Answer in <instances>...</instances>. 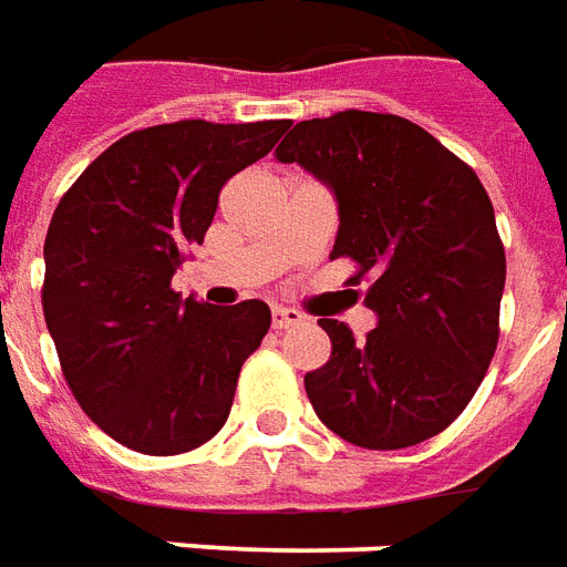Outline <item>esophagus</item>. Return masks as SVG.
I'll return each mask as SVG.
<instances>
[{
    "label": "esophagus",
    "mask_w": 567,
    "mask_h": 567,
    "mask_svg": "<svg viewBox=\"0 0 567 567\" xmlns=\"http://www.w3.org/2000/svg\"><path fill=\"white\" fill-rule=\"evenodd\" d=\"M306 318L297 312V309H288V306H272V327L276 330H285V327L303 324Z\"/></svg>",
    "instance_id": "34e87169"
}]
</instances>
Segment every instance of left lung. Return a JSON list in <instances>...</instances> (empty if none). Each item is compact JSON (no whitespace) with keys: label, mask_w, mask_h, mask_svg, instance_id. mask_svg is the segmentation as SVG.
I'll use <instances>...</instances> for the list:
<instances>
[{"label":"left lung","mask_w":567,"mask_h":567,"mask_svg":"<svg viewBox=\"0 0 567 567\" xmlns=\"http://www.w3.org/2000/svg\"><path fill=\"white\" fill-rule=\"evenodd\" d=\"M276 162L321 179L339 209L330 258L369 276L375 330L354 339L321 318L330 360L306 372V393L339 439L396 451L460 417L496 354L505 249L472 167L393 113L342 111L303 120Z\"/></svg>","instance_id":"left-lung-1"}]
</instances>
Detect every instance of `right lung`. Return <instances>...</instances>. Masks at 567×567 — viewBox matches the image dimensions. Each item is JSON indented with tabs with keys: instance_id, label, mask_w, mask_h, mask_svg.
<instances>
[{
	"instance_id": "1",
	"label": "right lung",
	"mask_w": 567,
	"mask_h": 567,
	"mask_svg": "<svg viewBox=\"0 0 567 567\" xmlns=\"http://www.w3.org/2000/svg\"><path fill=\"white\" fill-rule=\"evenodd\" d=\"M288 125L183 120L125 134L50 219L41 303L62 375L83 412L132 451L186 454L228 421L270 306L183 300L171 279L204 243L221 186Z\"/></svg>"
}]
</instances>
